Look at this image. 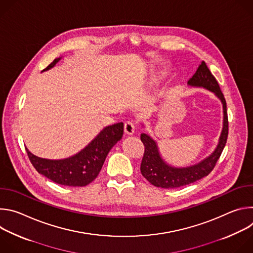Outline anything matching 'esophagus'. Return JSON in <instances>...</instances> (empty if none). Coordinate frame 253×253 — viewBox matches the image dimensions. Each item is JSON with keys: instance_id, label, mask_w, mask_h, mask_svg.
I'll return each instance as SVG.
<instances>
[{"instance_id": "34e87169", "label": "esophagus", "mask_w": 253, "mask_h": 253, "mask_svg": "<svg viewBox=\"0 0 253 253\" xmlns=\"http://www.w3.org/2000/svg\"><path fill=\"white\" fill-rule=\"evenodd\" d=\"M124 131L126 134H129V135H132L135 131V123L132 122V121H127L125 124H124Z\"/></svg>"}]
</instances>
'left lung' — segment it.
I'll return each mask as SVG.
<instances>
[{"label": "left lung", "mask_w": 253, "mask_h": 253, "mask_svg": "<svg viewBox=\"0 0 253 253\" xmlns=\"http://www.w3.org/2000/svg\"><path fill=\"white\" fill-rule=\"evenodd\" d=\"M188 85L206 88L221 100L223 105L224 118L223 129L219 138V143L215 151L200 163L186 168H174L167 165L162 160L155 141L147 134H141V141L144 144V147H145L140 166L141 174L156 187L165 189L182 187L207 176L215 167L225 147L228 137L226 101L223 93L220 90L217 80L212 75L204 61L199 65L195 74L189 79Z\"/></svg>", "instance_id": "8db88e82"}]
</instances>
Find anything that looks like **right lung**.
<instances>
[{"label": "right lung", "mask_w": 253, "mask_h": 253, "mask_svg": "<svg viewBox=\"0 0 253 253\" xmlns=\"http://www.w3.org/2000/svg\"><path fill=\"white\" fill-rule=\"evenodd\" d=\"M59 60L55 59L44 71L54 67ZM123 130L122 122L104 128L85 149L67 159H43L28 149L27 154L35 169L53 182L64 186H86L98 176L107 154L122 138Z\"/></svg>", "instance_id": "right-lung-1"}]
</instances>
